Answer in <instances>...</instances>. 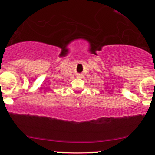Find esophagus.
I'll return each mask as SVG.
<instances>
[{"instance_id":"1","label":"esophagus","mask_w":155,"mask_h":155,"mask_svg":"<svg viewBox=\"0 0 155 155\" xmlns=\"http://www.w3.org/2000/svg\"><path fill=\"white\" fill-rule=\"evenodd\" d=\"M82 74H78V77H79V78H82Z\"/></svg>"}]
</instances>
